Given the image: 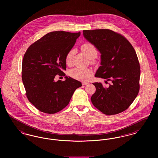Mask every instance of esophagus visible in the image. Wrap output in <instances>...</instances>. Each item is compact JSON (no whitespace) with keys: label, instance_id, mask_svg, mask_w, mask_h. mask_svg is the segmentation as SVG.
Returning a JSON list of instances; mask_svg holds the SVG:
<instances>
[{"label":"esophagus","instance_id":"obj_1","mask_svg":"<svg viewBox=\"0 0 158 158\" xmlns=\"http://www.w3.org/2000/svg\"><path fill=\"white\" fill-rule=\"evenodd\" d=\"M88 84H89V83L88 82H82V85H84V86L87 85H88Z\"/></svg>","mask_w":158,"mask_h":158}]
</instances>
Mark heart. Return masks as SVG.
Listing matches in <instances>:
<instances>
[{
	"label": "heart",
	"mask_w": 158,
	"mask_h": 158,
	"mask_svg": "<svg viewBox=\"0 0 158 158\" xmlns=\"http://www.w3.org/2000/svg\"><path fill=\"white\" fill-rule=\"evenodd\" d=\"M81 50L88 58L90 59H94L97 56L98 50L97 47L90 43H85L81 46ZM74 54V50L73 49L70 50L66 53L65 56V61L67 64H70L72 62L73 56ZM92 75V71L88 69H82L76 68L72 69L69 72V75L72 77L80 80L86 81Z\"/></svg>",
	"instance_id": "heart-1"
}]
</instances>
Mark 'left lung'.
Instances as JSON below:
<instances>
[{
	"label": "left lung",
	"mask_w": 158,
	"mask_h": 158,
	"mask_svg": "<svg viewBox=\"0 0 158 158\" xmlns=\"http://www.w3.org/2000/svg\"><path fill=\"white\" fill-rule=\"evenodd\" d=\"M83 34L101 53V66L95 76L111 82L108 88L93 83L96 91L92 103L108 115L126 110L140 89V67L133 47L123 35L110 30H83Z\"/></svg>",
	"instance_id": "obj_1"
}]
</instances>
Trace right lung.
I'll use <instances>...</instances> for the list:
<instances>
[{
  "label": "right lung",
  "mask_w": 158,
  "mask_h": 158,
  "mask_svg": "<svg viewBox=\"0 0 158 158\" xmlns=\"http://www.w3.org/2000/svg\"><path fill=\"white\" fill-rule=\"evenodd\" d=\"M81 32H50L32 44L22 63V79L28 101L39 111L59 112L69 104L75 90L82 83L66 76L55 82L57 75L65 76V56L72 48Z\"/></svg>",
  "instance_id": "obj_1"
}]
</instances>
